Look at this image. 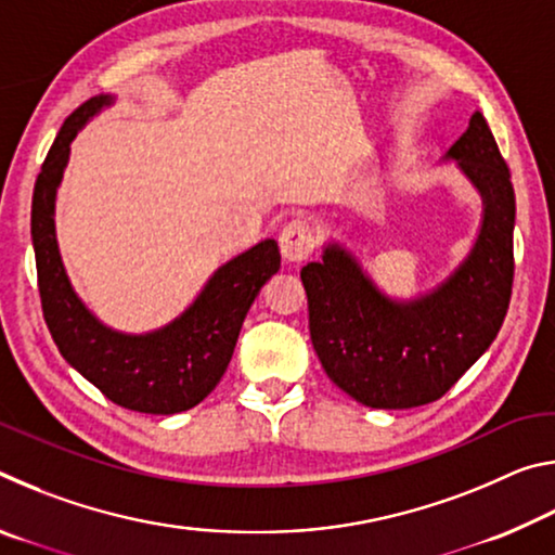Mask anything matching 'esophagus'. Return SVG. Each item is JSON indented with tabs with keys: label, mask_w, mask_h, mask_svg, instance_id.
Returning <instances> with one entry per match:
<instances>
[{
	"label": "esophagus",
	"mask_w": 555,
	"mask_h": 555,
	"mask_svg": "<svg viewBox=\"0 0 555 555\" xmlns=\"http://www.w3.org/2000/svg\"><path fill=\"white\" fill-rule=\"evenodd\" d=\"M279 247L286 261H304L315 249V230L311 220L294 218L279 234Z\"/></svg>",
	"instance_id": "esophagus-1"
}]
</instances>
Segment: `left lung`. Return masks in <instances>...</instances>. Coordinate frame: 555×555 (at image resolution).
Segmentation results:
<instances>
[{
  "instance_id": "left-lung-1",
  "label": "left lung",
  "mask_w": 555,
  "mask_h": 555,
  "mask_svg": "<svg viewBox=\"0 0 555 555\" xmlns=\"http://www.w3.org/2000/svg\"><path fill=\"white\" fill-rule=\"evenodd\" d=\"M485 203L469 257L434 294L391 300L343 247L300 269L308 327L327 377L372 409H413L443 397L500 333L514 284V188L485 117L450 146Z\"/></svg>"
}]
</instances>
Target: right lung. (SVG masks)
<instances>
[{
  "mask_svg": "<svg viewBox=\"0 0 555 555\" xmlns=\"http://www.w3.org/2000/svg\"><path fill=\"white\" fill-rule=\"evenodd\" d=\"M98 95L73 109L34 185L31 240L46 325L70 367L117 406L139 413H181L218 387L232 360L249 306L281 267L279 244L259 242L215 271L188 311L162 331L125 335L102 325L75 296L55 242V188L78 129L109 105Z\"/></svg>",
  "mask_w": 555,
  "mask_h": 555,
  "instance_id": "right-lung-1",
  "label": "right lung"
}]
</instances>
